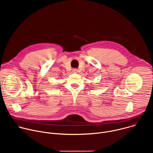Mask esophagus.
I'll list each match as a JSON object with an SVG mask.
<instances>
[{"label": "esophagus", "mask_w": 153, "mask_h": 153, "mask_svg": "<svg viewBox=\"0 0 153 153\" xmlns=\"http://www.w3.org/2000/svg\"><path fill=\"white\" fill-rule=\"evenodd\" d=\"M77 72H78V71H77V69H73V73L76 74V73H77Z\"/></svg>", "instance_id": "esophagus-1"}]
</instances>
